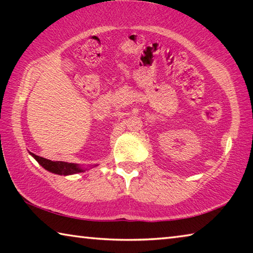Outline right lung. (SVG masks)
<instances>
[{
	"label": "right lung",
	"instance_id": "right-lung-1",
	"mask_svg": "<svg viewBox=\"0 0 253 253\" xmlns=\"http://www.w3.org/2000/svg\"><path fill=\"white\" fill-rule=\"evenodd\" d=\"M39 164L44 169L49 170L51 173L58 174V175H72L77 173L84 172L87 168H83V166L79 164H75V163H66V162H52L49 160H45L43 157L32 155ZM97 166V165H95Z\"/></svg>",
	"mask_w": 253,
	"mask_h": 253
}]
</instances>
